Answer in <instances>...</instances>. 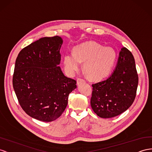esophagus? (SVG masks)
<instances>
[{
    "label": "esophagus",
    "mask_w": 152,
    "mask_h": 152,
    "mask_svg": "<svg viewBox=\"0 0 152 152\" xmlns=\"http://www.w3.org/2000/svg\"><path fill=\"white\" fill-rule=\"evenodd\" d=\"M84 82H85V80L83 79H80V78H79V79H77V83L78 85H79L83 83H84Z\"/></svg>",
    "instance_id": "1"
}]
</instances>
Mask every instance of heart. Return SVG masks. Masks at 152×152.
I'll list each match as a JSON object with an SVG mask.
<instances>
[{"mask_svg":"<svg viewBox=\"0 0 152 152\" xmlns=\"http://www.w3.org/2000/svg\"><path fill=\"white\" fill-rule=\"evenodd\" d=\"M117 53L112 47L88 42L77 46L73 53H66L63 63L66 71L73 75L80 69L84 63V70L92 80H100L107 77L116 63Z\"/></svg>","mask_w":152,"mask_h":152,"instance_id":"obj_1","label":"heart"}]
</instances>
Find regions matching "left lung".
I'll return each instance as SVG.
<instances>
[{
  "label": "left lung",
  "mask_w": 152,
  "mask_h": 152,
  "mask_svg": "<svg viewBox=\"0 0 152 152\" xmlns=\"http://www.w3.org/2000/svg\"><path fill=\"white\" fill-rule=\"evenodd\" d=\"M137 85L134 56L128 49L123 47L112 74L106 80L92 84V109L102 118L120 115L133 104Z\"/></svg>",
  "instance_id": "left-lung-1"
}]
</instances>
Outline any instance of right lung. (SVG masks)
I'll list each match as a JSON object with an SVG mask.
<instances>
[{
    "label": "right lung",
    "instance_id": "add662e5",
    "mask_svg": "<svg viewBox=\"0 0 152 152\" xmlns=\"http://www.w3.org/2000/svg\"><path fill=\"white\" fill-rule=\"evenodd\" d=\"M63 39L44 37L20 52L16 59L13 86L22 109L36 120L49 122L61 116L75 80L64 76L58 65Z\"/></svg>",
    "mask_w": 152,
    "mask_h": 152
}]
</instances>
